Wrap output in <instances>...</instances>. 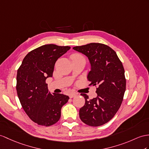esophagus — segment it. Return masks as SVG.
<instances>
[{"label": "esophagus", "mask_w": 149, "mask_h": 149, "mask_svg": "<svg viewBox=\"0 0 149 149\" xmlns=\"http://www.w3.org/2000/svg\"><path fill=\"white\" fill-rule=\"evenodd\" d=\"M77 95V93H71L69 96H70V98H73Z\"/></svg>", "instance_id": "esophagus-1"}]
</instances>
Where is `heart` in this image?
Returning a JSON list of instances; mask_svg holds the SVG:
<instances>
[{
  "label": "heart",
  "instance_id": "1",
  "mask_svg": "<svg viewBox=\"0 0 149 149\" xmlns=\"http://www.w3.org/2000/svg\"><path fill=\"white\" fill-rule=\"evenodd\" d=\"M72 57H81V58H83L81 55H80V54H73V55L72 56Z\"/></svg>",
  "mask_w": 149,
  "mask_h": 149
}]
</instances>
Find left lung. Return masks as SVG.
Returning a JSON list of instances; mask_svg holds the SVG:
<instances>
[{
	"mask_svg": "<svg viewBox=\"0 0 149 149\" xmlns=\"http://www.w3.org/2000/svg\"><path fill=\"white\" fill-rule=\"evenodd\" d=\"M74 50L88 57L91 70L87 78L89 86H95L97 96L85 99L79 109V118L86 125L99 126L114 116L120 107L126 90L125 70L116 53L110 47L100 43H90L74 47Z\"/></svg>",
	"mask_w": 149,
	"mask_h": 149,
	"instance_id": "1",
	"label": "left lung"
}]
</instances>
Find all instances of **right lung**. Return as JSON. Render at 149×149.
Returning <instances> with one entry per match:
<instances>
[{"instance_id": "right-lung-1", "label": "right lung", "mask_w": 149, "mask_h": 149, "mask_svg": "<svg viewBox=\"0 0 149 149\" xmlns=\"http://www.w3.org/2000/svg\"><path fill=\"white\" fill-rule=\"evenodd\" d=\"M71 49L70 46L47 44L31 50L18 68L16 90L23 109L38 125L49 126L61 118V108L70 97L50 93L46 79L52 77L56 61Z\"/></svg>"}]
</instances>
